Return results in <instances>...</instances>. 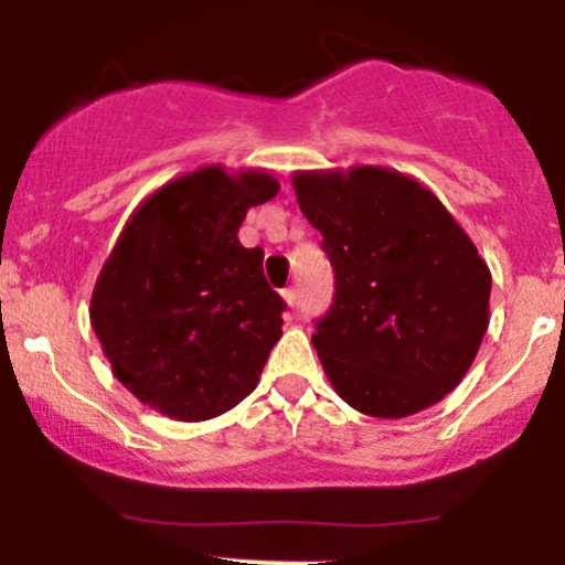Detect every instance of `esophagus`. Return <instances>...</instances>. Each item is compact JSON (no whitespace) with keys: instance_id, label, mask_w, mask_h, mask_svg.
Wrapping results in <instances>:
<instances>
[{"instance_id":"1","label":"esophagus","mask_w":565,"mask_h":565,"mask_svg":"<svg viewBox=\"0 0 565 565\" xmlns=\"http://www.w3.org/2000/svg\"><path fill=\"white\" fill-rule=\"evenodd\" d=\"M281 297H284V302L289 305V308H295V305H297V289H284Z\"/></svg>"}]
</instances>
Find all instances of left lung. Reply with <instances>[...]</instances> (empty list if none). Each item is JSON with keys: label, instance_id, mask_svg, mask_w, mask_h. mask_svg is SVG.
<instances>
[{"label": "left lung", "instance_id": "8db88e82", "mask_svg": "<svg viewBox=\"0 0 565 565\" xmlns=\"http://www.w3.org/2000/svg\"><path fill=\"white\" fill-rule=\"evenodd\" d=\"M334 302L313 348L355 412L401 419L462 382L489 329L491 270L433 191L385 167L295 172Z\"/></svg>", "mask_w": 565, "mask_h": 565}]
</instances>
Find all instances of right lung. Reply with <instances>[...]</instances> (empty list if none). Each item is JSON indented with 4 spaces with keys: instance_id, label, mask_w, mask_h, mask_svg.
I'll list each match as a JSON object with an SVG mask.
<instances>
[{
    "instance_id": "right-lung-1",
    "label": "right lung",
    "mask_w": 565,
    "mask_h": 565,
    "mask_svg": "<svg viewBox=\"0 0 565 565\" xmlns=\"http://www.w3.org/2000/svg\"><path fill=\"white\" fill-rule=\"evenodd\" d=\"M278 193L263 170L210 164L151 193L97 276L89 321L114 377L180 423L225 414L257 387L281 340L263 249L238 242L249 206Z\"/></svg>"
}]
</instances>
